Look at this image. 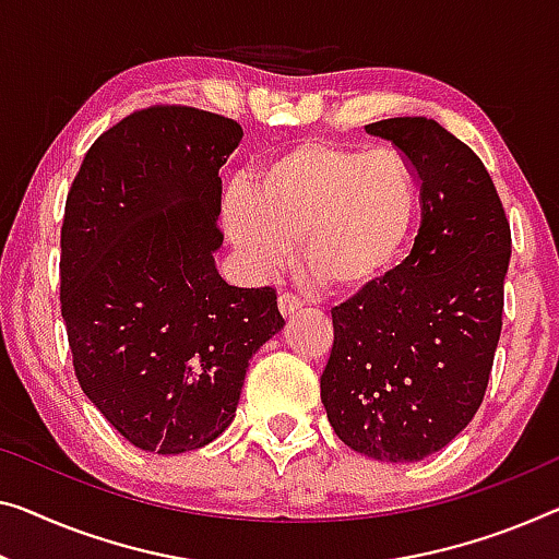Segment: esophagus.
<instances>
[{"mask_svg": "<svg viewBox=\"0 0 559 559\" xmlns=\"http://www.w3.org/2000/svg\"><path fill=\"white\" fill-rule=\"evenodd\" d=\"M301 306H304V301H301V298H298L296 294H281V296H278V308H281L283 316L296 313Z\"/></svg>", "mask_w": 559, "mask_h": 559, "instance_id": "obj_1", "label": "esophagus"}]
</instances>
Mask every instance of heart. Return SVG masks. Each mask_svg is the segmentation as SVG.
<instances>
[{"mask_svg":"<svg viewBox=\"0 0 559 559\" xmlns=\"http://www.w3.org/2000/svg\"><path fill=\"white\" fill-rule=\"evenodd\" d=\"M421 182L409 157L306 138L265 157L248 188L223 200V223L255 271H271L294 240L323 286L344 296L386 281L409 255Z\"/></svg>","mask_w":559,"mask_h":559,"instance_id":"1","label":"heart"}]
</instances>
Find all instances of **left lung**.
Returning <instances> with one entry per match:
<instances>
[{"mask_svg":"<svg viewBox=\"0 0 559 559\" xmlns=\"http://www.w3.org/2000/svg\"><path fill=\"white\" fill-rule=\"evenodd\" d=\"M409 157L421 226L386 281L331 311L321 402L336 437L381 462H419L477 414L492 373L512 236L469 145L427 118L366 124Z\"/></svg>","mask_w":559,"mask_h":559,"instance_id":"1","label":"left lung"}]
</instances>
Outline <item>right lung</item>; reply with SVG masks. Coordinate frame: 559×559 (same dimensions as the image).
<instances>
[{
	"label": "right lung",
	"instance_id": "1",
	"mask_svg": "<svg viewBox=\"0 0 559 559\" xmlns=\"http://www.w3.org/2000/svg\"><path fill=\"white\" fill-rule=\"evenodd\" d=\"M243 130L155 105L87 150L67 193L60 304L74 377L145 452L180 454L228 429L248 361L283 329L276 288L218 276L221 165Z\"/></svg>",
	"mask_w": 559,
	"mask_h": 559
}]
</instances>
